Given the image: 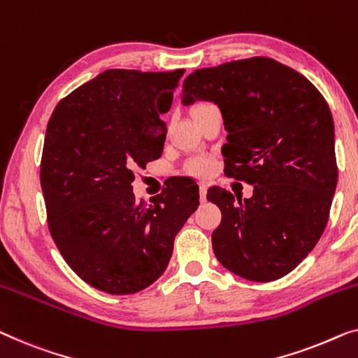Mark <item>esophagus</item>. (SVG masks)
<instances>
[{
	"instance_id": "34e87169",
	"label": "esophagus",
	"mask_w": 358,
	"mask_h": 358,
	"mask_svg": "<svg viewBox=\"0 0 358 358\" xmlns=\"http://www.w3.org/2000/svg\"><path fill=\"white\" fill-rule=\"evenodd\" d=\"M200 200L205 201L206 200V185L200 184Z\"/></svg>"
}]
</instances>
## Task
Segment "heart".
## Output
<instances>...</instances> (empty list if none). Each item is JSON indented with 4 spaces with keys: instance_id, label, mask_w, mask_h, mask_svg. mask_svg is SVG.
Segmentation results:
<instances>
[{
    "instance_id": "1",
    "label": "heart",
    "mask_w": 358,
    "mask_h": 358,
    "mask_svg": "<svg viewBox=\"0 0 358 358\" xmlns=\"http://www.w3.org/2000/svg\"><path fill=\"white\" fill-rule=\"evenodd\" d=\"M206 105H208V103H199V105L194 106V110H192V111L200 110V108H203ZM187 169L190 171L192 174H196V176L206 174V173H208V169H210V162H208V159H205V158H194V159H190V162H189Z\"/></svg>"
}]
</instances>
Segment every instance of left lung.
<instances>
[{
  "label": "left lung",
  "instance_id": "left-lung-1",
  "mask_svg": "<svg viewBox=\"0 0 358 358\" xmlns=\"http://www.w3.org/2000/svg\"><path fill=\"white\" fill-rule=\"evenodd\" d=\"M180 100L217 105L226 174L253 185L243 200L220 187L206 194L222 215L216 258L248 281L286 276L320 241L338 184L328 103L307 77L262 56L196 69Z\"/></svg>",
  "mask_w": 358,
  "mask_h": 358
}]
</instances>
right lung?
Listing matches in <instances>:
<instances>
[{
  "mask_svg": "<svg viewBox=\"0 0 358 358\" xmlns=\"http://www.w3.org/2000/svg\"><path fill=\"white\" fill-rule=\"evenodd\" d=\"M184 69H110L67 95L46 127L40 184L51 237L67 265L98 291L126 295L168 268L174 237L200 205L199 185L176 180L137 201L134 171L162 157V115Z\"/></svg>",
  "mask_w": 358,
  "mask_h": 358,
  "instance_id": "right-lung-1",
  "label": "right lung"
}]
</instances>
